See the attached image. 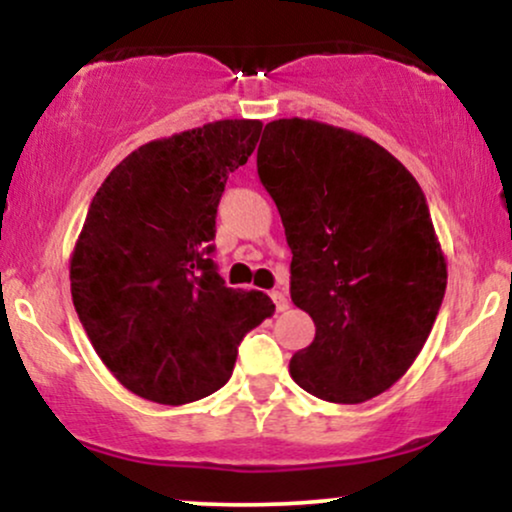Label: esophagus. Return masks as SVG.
Instances as JSON below:
<instances>
[{
	"instance_id": "34e87169",
	"label": "esophagus",
	"mask_w": 512,
	"mask_h": 512,
	"mask_svg": "<svg viewBox=\"0 0 512 512\" xmlns=\"http://www.w3.org/2000/svg\"><path fill=\"white\" fill-rule=\"evenodd\" d=\"M269 296H272V301H274V305H276V310H286L289 308V298H286V293H281V291H272L269 293Z\"/></svg>"
}]
</instances>
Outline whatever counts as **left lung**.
Masks as SVG:
<instances>
[{"label": "left lung", "mask_w": 512, "mask_h": 512, "mask_svg": "<svg viewBox=\"0 0 512 512\" xmlns=\"http://www.w3.org/2000/svg\"><path fill=\"white\" fill-rule=\"evenodd\" d=\"M257 173L291 260V301L315 322L289 373L310 395L361 404L407 373L448 284L419 182L390 151L325 122L264 127Z\"/></svg>", "instance_id": "obj_1"}]
</instances>
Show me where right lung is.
Segmentation results:
<instances>
[{
	"mask_svg": "<svg viewBox=\"0 0 512 512\" xmlns=\"http://www.w3.org/2000/svg\"><path fill=\"white\" fill-rule=\"evenodd\" d=\"M260 120H219L139 146L88 207L69 279L81 325L134 395L187 404L231 378L238 344L274 303L228 289L211 260L228 173L245 166Z\"/></svg>",
	"mask_w": 512,
	"mask_h": 512,
	"instance_id": "1",
	"label": "right lung"
}]
</instances>
